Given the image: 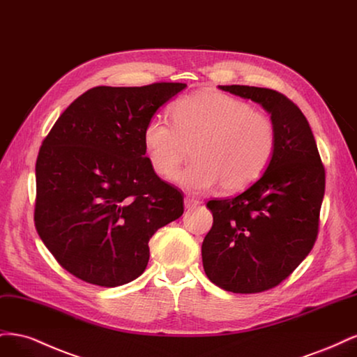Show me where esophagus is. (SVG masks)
Masks as SVG:
<instances>
[{"instance_id": "esophagus-1", "label": "esophagus", "mask_w": 357, "mask_h": 357, "mask_svg": "<svg viewBox=\"0 0 357 357\" xmlns=\"http://www.w3.org/2000/svg\"><path fill=\"white\" fill-rule=\"evenodd\" d=\"M199 204H201V202H199L198 199H195V198H190V197H186V198H185V207H186L188 210L198 207Z\"/></svg>"}]
</instances>
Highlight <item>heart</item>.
I'll use <instances>...</instances> for the list:
<instances>
[{"label":"heart","instance_id":"b5f03b06","mask_svg":"<svg viewBox=\"0 0 357 357\" xmlns=\"http://www.w3.org/2000/svg\"><path fill=\"white\" fill-rule=\"evenodd\" d=\"M172 121L156 114L143 129V144L159 176H171L188 153L192 162L172 177L190 192L222 185L240 192L261 177L271 162L277 132L274 123L247 102L205 91L174 102Z\"/></svg>","mask_w":357,"mask_h":357}]
</instances>
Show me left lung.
<instances>
[{"label": "left lung", "instance_id": "1", "mask_svg": "<svg viewBox=\"0 0 357 357\" xmlns=\"http://www.w3.org/2000/svg\"><path fill=\"white\" fill-rule=\"evenodd\" d=\"M271 114L277 146L256 183L229 199L208 201L213 226L202 243L204 271L234 294H257L283 282L311 252L325 195V168L305 116L283 93L219 86Z\"/></svg>", "mask_w": 357, "mask_h": 357}]
</instances>
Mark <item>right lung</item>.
<instances>
[{"mask_svg": "<svg viewBox=\"0 0 357 357\" xmlns=\"http://www.w3.org/2000/svg\"><path fill=\"white\" fill-rule=\"evenodd\" d=\"M186 83L98 86L70 104L41 144L34 220L68 273L116 287L144 273L152 235L183 214V195L146 158L143 129Z\"/></svg>", "mask_w": 357, "mask_h": 357, "instance_id": "1", "label": "right lung"}]
</instances>
